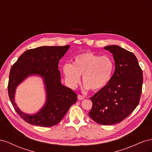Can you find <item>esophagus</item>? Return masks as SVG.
Instances as JSON below:
<instances>
[{"label":"esophagus","mask_w":152,"mask_h":152,"mask_svg":"<svg viewBox=\"0 0 152 152\" xmlns=\"http://www.w3.org/2000/svg\"><path fill=\"white\" fill-rule=\"evenodd\" d=\"M77 98H78V99H79V100H83V99L85 98L84 96L81 95V94H79V95H78Z\"/></svg>","instance_id":"esophagus-1"}]
</instances>
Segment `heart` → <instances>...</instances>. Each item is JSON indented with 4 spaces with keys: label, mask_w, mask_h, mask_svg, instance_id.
Listing matches in <instances>:
<instances>
[{
    "label": "heart",
    "mask_w": 152,
    "mask_h": 152,
    "mask_svg": "<svg viewBox=\"0 0 152 152\" xmlns=\"http://www.w3.org/2000/svg\"><path fill=\"white\" fill-rule=\"evenodd\" d=\"M114 69L112 59L87 51L77 54L73 64L66 63L63 72L69 86L74 88L79 83L80 75L86 88L98 91L107 86L111 79Z\"/></svg>",
    "instance_id": "heart-1"
}]
</instances>
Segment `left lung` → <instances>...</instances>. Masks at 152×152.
<instances>
[{"instance_id":"left-lung-1","label":"left lung","mask_w":152,"mask_h":152,"mask_svg":"<svg viewBox=\"0 0 152 152\" xmlns=\"http://www.w3.org/2000/svg\"><path fill=\"white\" fill-rule=\"evenodd\" d=\"M113 54L115 70L108 84L90 98L89 117L101 125L121 122L139 104L142 72L135 55L118 45L104 47Z\"/></svg>"}]
</instances>
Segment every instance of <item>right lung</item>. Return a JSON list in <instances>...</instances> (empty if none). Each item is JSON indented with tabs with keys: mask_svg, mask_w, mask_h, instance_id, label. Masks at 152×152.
Returning a JSON list of instances; mask_svg holds the SVG:
<instances>
[{
	"mask_svg": "<svg viewBox=\"0 0 152 152\" xmlns=\"http://www.w3.org/2000/svg\"><path fill=\"white\" fill-rule=\"evenodd\" d=\"M69 45L42 46L27 50L12 66L8 82V94L18 114L31 125L52 127L60 122L71 106L77 102V95L72 89L61 84L59 60ZM38 74L44 77L47 102L39 113L30 116L21 112L13 102L17 86L28 75Z\"/></svg>",
	"mask_w": 152,
	"mask_h": 152,
	"instance_id": "obj_1",
	"label": "right lung"
}]
</instances>
